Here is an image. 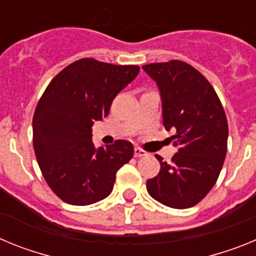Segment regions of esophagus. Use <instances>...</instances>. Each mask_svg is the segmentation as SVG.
Returning <instances> with one entry per match:
<instances>
[{
  "label": "esophagus",
  "mask_w": 256,
  "mask_h": 256,
  "mask_svg": "<svg viewBox=\"0 0 256 256\" xmlns=\"http://www.w3.org/2000/svg\"><path fill=\"white\" fill-rule=\"evenodd\" d=\"M146 155V151H144L142 148H134V156L136 158H142V156Z\"/></svg>",
  "instance_id": "esophagus-1"
}]
</instances>
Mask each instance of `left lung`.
Listing matches in <instances>:
<instances>
[{
	"label": "left lung",
	"mask_w": 256,
	"mask_h": 256,
	"mask_svg": "<svg viewBox=\"0 0 256 256\" xmlns=\"http://www.w3.org/2000/svg\"><path fill=\"white\" fill-rule=\"evenodd\" d=\"M142 69L156 82L162 124L173 130L178 148L170 162L146 182L151 198L174 209L195 206L214 187L227 154L228 123L212 86L195 68L180 60L154 62Z\"/></svg>",
	"instance_id": "obj_1"
}]
</instances>
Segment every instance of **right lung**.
<instances>
[{"mask_svg": "<svg viewBox=\"0 0 256 256\" xmlns=\"http://www.w3.org/2000/svg\"><path fill=\"white\" fill-rule=\"evenodd\" d=\"M137 65L80 58L47 86L33 115V148L44 180L70 205L94 204L112 191L116 172L132 159L133 144L118 140L94 148L92 126L137 76Z\"/></svg>", "mask_w": 256, "mask_h": 256, "instance_id": "right-lung-1", "label": "right lung"}]
</instances>
